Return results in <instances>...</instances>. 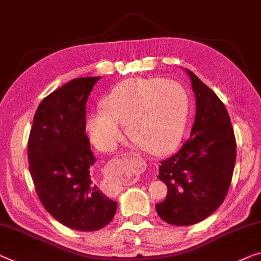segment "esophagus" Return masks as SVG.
<instances>
[{"label": "esophagus", "instance_id": "obj_1", "mask_svg": "<svg viewBox=\"0 0 261 261\" xmlns=\"http://www.w3.org/2000/svg\"><path fill=\"white\" fill-rule=\"evenodd\" d=\"M122 159H139V156L134 153H132V151H127V153L122 154Z\"/></svg>", "mask_w": 261, "mask_h": 261}]
</instances>
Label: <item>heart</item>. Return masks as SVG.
<instances>
[{"instance_id":"obj_1","label":"heart","mask_w":261,"mask_h":261,"mask_svg":"<svg viewBox=\"0 0 261 261\" xmlns=\"http://www.w3.org/2000/svg\"><path fill=\"white\" fill-rule=\"evenodd\" d=\"M101 106L102 112L91 115L87 122L92 140L101 149H113L122 139L119 125L127 126L132 141L148 154H168L181 142L187 98L172 80H127L103 99Z\"/></svg>"}]
</instances>
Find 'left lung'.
I'll return each mask as SVG.
<instances>
[{
    "mask_svg": "<svg viewBox=\"0 0 261 261\" xmlns=\"http://www.w3.org/2000/svg\"><path fill=\"white\" fill-rule=\"evenodd\" d=\"M196 98L190 138L160 166L158 177L168 194L156 204L158 215L171 225L202 222L225 199L233 174L237 144L224 103L197 75L186 69Z\"/></svg>",
    "mask_w": 261,
    "mask_h": 261,
    "instance_id": "obj_1",
    "label": "left lung"
}]
</instances>
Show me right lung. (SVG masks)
<instances>
[{"label": "right lung", "mask_w": 261, "mask_h": 261, "mask_svg": "<svg viewBox=\"0 0 261 261\" xmlns=\"http://www.w3.org/2000/svg\"><path fill=\"white\" fill-rule=\"evenodd\" d=\"M101 77L77 78L42 100L28 141L29 170L43 206L77 231H97L117 212V202L91 176L95 158L86 135V101Z\"/></svg>", "instance_id": "1"}]
</instances>
